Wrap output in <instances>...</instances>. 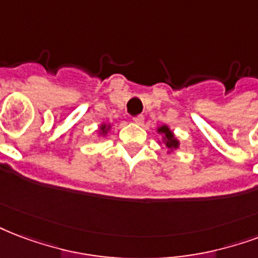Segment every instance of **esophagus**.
<instances>
[{"label": "esophagus", "instance_id": "obj_1", "mask_svg": "<svg viewBox=\"0 0 258 258\" xmlns=\"http://www.w3.org/2000/svg\"><path fill=\"white\" fill-rule=\"evenodd\" d=\"M133 120H134V123H137V124H143L145 117H143V115H139V116H135Z\"/></svg>", "mask_w": 258, "mask_h": 258}]
</instances>
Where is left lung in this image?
I'll return each mask as SVG.
<instances>
[{"mask_svg":"<svg viewBox=\"0 0 258 258\" xmlns=\"http://www.w3.org/2000/svg\"><path fill=\"white\" fill-rule=\"evenodd\" d=\"M157 131H158V134H162V135H164V143L169 150L173 151V150H176V149H178L180 142L177 141L176 137L173 135V133L170 131V128H169L168 125H165V124L161 125V127H158Z\"/></svg>","mask_w":258,"mask_h":258,"instance_id":"1","label":"left lung"}]
</instances>
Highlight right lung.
<instances>
[{
	"label": "right lung",
	"instance_id": "right-lung-1",
	"mask_svg": "<svg viewBox=\"0 0 258 258\" xmlns=\"http://www.w3.org/2000/svg\"><path fill=\"white\" fill-rule=\"evenodd\" d=\"M109 128H111V125L105 124V123H104V124L100 125V130H98V131H100V134H101V135H107L108 131H109Z\"/></svg>",
	"mask_w": 258,
	"mask_h": 258
}]
</instances>
